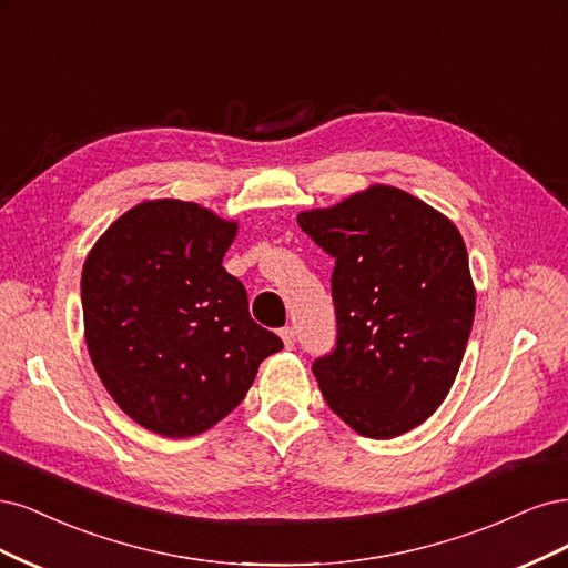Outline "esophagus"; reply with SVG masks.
I'll return each mask as SVG.
<instances>
[{
    "instance_id": "34e87169",
    "label": "esophagus",
    "mask_w": 568,
    "mask_h": 568,
    "mask_svg": "<svg viewBox=\"0 0 568 568\" xmlns=\"http://www.w3.org/2000/svg\"><path fill=\"white\" fill-rule=\"evenodd\" d=\"M278 335H281L283 344H285V349H292V346H295V331H292V327H283Z\"/></svg>"
}]
</instances>
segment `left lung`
Returning a JSON list of instances; mask_svg holds the SVG:
<instances>
[{"label":"left lung","mask_w":568,"mask_h":568,"mask_svg":"<svg viewBox=\"0 0 568 568\" xmlns=\"http://www.w3.org/2000/svg\"><path fill=\"white\" fill-rule=\"evenodd\" d=\"M297 224L335 257L337 346L314 363L327 406L368 438L419 427L453 387L477 308L460 231L387 184Z\"/></svg>","instance_id":"obj_1"}]
</instances>
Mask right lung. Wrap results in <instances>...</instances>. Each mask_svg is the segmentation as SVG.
I'll return each instance as SVG.
<instances>
[{
    "label": "right lung",
    "instance_id": "right-lung-1",
    "mask_svg": "<svg viewBox=\"0 0 568 568\" xmlns=\"http://www.w3.org/2000/svg\"><path fill=\"white\" fill-rule=\"evenodd\" d=\"M237 222L186 200L126 210L82 266L84 339L115 404L168 438L203 434L283 349L250 318L247 292L222 266Z\"/></svg>",
    "mask_w": 568,
    "mask_h": 568
}]
</instances>
